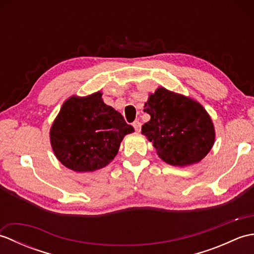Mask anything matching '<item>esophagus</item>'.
Segmentation results:
<instances>
[{
  "label": "esophagus",
  "mask_w": 254,
  "mask_h": 254,
  "mask_svg": "<svg viewBox=\"0 0 254 254\" xmlns=\"http://www.w3.org/2000/svg\"><path fill=\"white\" fill-rule=\"evenodd\" d=\"M133 127H134V128H135V131H139L141 130V127H142V123H141V121L139 120H135L133 122Z\"/></svg>",
  "instance_id": "1"
}]
</instances>
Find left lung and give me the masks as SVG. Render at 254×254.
I'll return each mask as SVG.
<instances>
[{
  "instance_id": "1",
  "label": "left lung",
  "mask_w": 254,
  "mask_h": 254,
  "mask_svg": "<svg viewBox=\"0 0 254 254\" xmlns=\"http://www.w3.org/2000/svg\"><path fill=\"white\" fill-rule=\"evenodd\" d=\"M144 108L150 120L143 124L142 134L165 163L191 166L210 152L216 136L214 123L198 101L158 87Z\"/></svg>"
}]
</instances>
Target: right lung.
I'll use <instances>...</instances> for the list:
<instances>
[{
	"instance_id": "1",
	"label": "right lung",
	"mask_w": 254,
	"mask_h": 254,
	"mask_svg": "<svg viewBox=\"0 0 254 254\" xmlns=\"http://www.w3.org/2000/svg\"><path fill=\"white\" fill-rule=\"evenodd\" d=\"M133 132L121 113L105 104L101 91H96L64 101L51 126L50 143L63 166L90 172L109 165L124 136Z\"/></svg>"
}]
</instances>
